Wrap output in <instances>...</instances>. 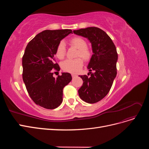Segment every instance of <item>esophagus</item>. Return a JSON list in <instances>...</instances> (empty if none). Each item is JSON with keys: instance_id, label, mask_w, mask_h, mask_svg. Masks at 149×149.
Instances as JSON below:
<instances>
[{"instance_id": "esophagus-1", "label": "esophagus", "mask_w": 149, "mask_h": 149, "mask_svg": "<svg viewBox=\"0 0 149 149\" xmlns=\"http://www.w3.org/2000/svg\"><path fill=\"white\" fill-rule=\"evenodd\" d=\"M76 76H77V75H76L74 74H72V77L73 78H74V77H76Z\"/></svg>"}]
</instances>
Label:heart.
Returning <instances> with one entry per match:
<instances>
[{
  "instance_id": "1",
  "label": "heart",
  "mask_w": 149,
  "mask_h": 149,
  "mask_svg": "<svg viewBox=\"0 0 149 149\" xmlns=\"http://www.w3.org/2000/svg\"><path fill=\"white\" fill-rule=\"evenodd\" d=\"M70 43L71 46L77 48L78 50L76 57H81L84 61H89L91 57V52L87 48V43L85 40L78 37L70 39ZM56 56L58 59H63L66 55V47L63 42H60L56 49ZM83 65V60L81 58L74 60H66L62 63L61 68L65 71L71 73H76L79 72Z\"/></svg>"
}]
</instances>
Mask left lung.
Here are the masks:
<instances>
[{"mask_svg":"<svg viewBox=\"0 0 149 149\" xmlns=\"http://www.w3.org/2000/svg\"><path fill=\"white\" fill-rule=\"evenodd\" d=\"M73 33L86 38L91 43L93 54L88 65L90 76H80L83 83L78 93L86 102L96 103L108 94L116 76V48L109 35L97 27L81 29Z\"/></svg>","mask_w":149,"mask_h":149,"instance_id":"1","label":"left lung"}]
</instances>
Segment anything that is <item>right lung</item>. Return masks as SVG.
Listing matches in <instances>:
<instances>
[{"label":"right lung","mask_w":149,"mask_h":149,"mask_svg":"<svg viewBox=\"0 0 149 149\" xmlns=\"http://www.w3.org/2000/svg\"><path fill=\"white\" fill-rule=\"evenodd\" d=\"M72 33L70 29L46 30L37 34L26 47L22 58L24 82L31 100L40 106L53 109L63 101V89L72 79L68 73L53 77L60 71L55 55L58 45Z\"/></svg>","instance_id":"obj_1"}]
</instances>
